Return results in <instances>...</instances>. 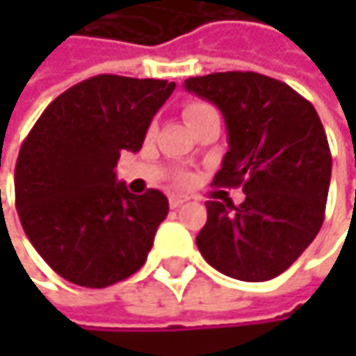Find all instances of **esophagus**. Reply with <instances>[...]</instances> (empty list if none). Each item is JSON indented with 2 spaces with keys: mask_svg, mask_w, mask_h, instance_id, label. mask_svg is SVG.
I'll return each instance as SVG.
<instances>
[{
  "mask_svg": "<svg viewBox=\"0 0 356 356\" xmlns=\"http://www.w3.org/2000/svg\"><path fill=\"white\" fill-rule=\"evenodd\" d=\"M185 202H187V195H179V193L169 195V206H171V208H179V206H183Z\"/></svg>",
  "mask_w": 356,
  "mask_h": 356,
  "instance_id": "esophagus-1",
  "label": "esophagus"
}]
</instances>
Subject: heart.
Segmentation results:
<instances>
[{
    "instance_id": "heart-1",
    "label": "heart",
    "mask_w": 356,
    "mask_h": 356,
    "mask_svg": "<svg viewBox=\"0 0 356 356\" xmlns=\"http://www.w3.org/2000/svg\"><path fill=\"white\" fill-rule=\"evenodd\" d=\"M206 108H210L206 103H189V105H185V108H183V117H185L187 123H189L195 115H200V113L206 111ZM179 183H185V177H179Z\"/></svg>"
}]
</instances>
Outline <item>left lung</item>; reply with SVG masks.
I'll return each mask as SVG.
<instances>
[{
    "label": "left lung",
    "instance_id": "obj_1",
    "mask_svg": "<svg viewBox=\"0 0 356 356\" xmlns=\"http://www.w3.org/2000/svg\"><path fill=\"white\" fill-rule=\"evenodd\" d=\"M183 86L214 103L227 123L229 150L212 185L245 191L239 206L206 202L197 249L231 278L270 280L309 248L323 222L332 154L320 115L289 84L255 72L195 76Z\"/></svg>",
    "mask_w": 356,
    "mask_h": 356
}]
</instances>
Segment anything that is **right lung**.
<instances>
[{
  "mask_svg": "<svg viewBox=\"0 0 356 356\" xmlns=\"http://www.w3.org/2000/svg\"><path fill=\"white\" fill-rule=\"evenodd\" d=\"M175 82L101 74L42 111L22 142L14 187L22 229L65 280L105 289L138 272L169 214L159 189L127 191L115 175L138 152Z\"/></svg>",
  "mask_w": 356,
  "mask_h": 356,
  "instance_id": "add662e5",
  "label": "right lung"
}]
</instances>
